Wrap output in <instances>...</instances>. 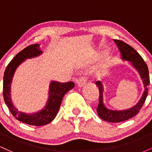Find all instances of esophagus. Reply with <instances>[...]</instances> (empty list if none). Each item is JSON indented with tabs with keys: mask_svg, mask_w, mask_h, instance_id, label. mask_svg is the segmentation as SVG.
Wrapping results in <instances>:
<instances>
[{
	"mask_svg": "<svg viewBox=\"0 0 152 152\" xmlns=\"http://www.w3.org/2000/svg\"><path fill=\"white\" fill-rule=\"evenodd\" d=\"M76 83H77L78 86L80 87V88L83 86L85 85V83H86V77L85 76H81V77L78 78V80H77Z\"/></svg>",
	"mask_w": 152,
	"mask_h": 152,
	"instance_id": "34e87169",
	"label": "esophagus"
}]
</instances>
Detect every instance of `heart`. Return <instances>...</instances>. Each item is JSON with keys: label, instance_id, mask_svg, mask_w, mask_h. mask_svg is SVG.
I'll use <instances>...</instances> for the list:
<instances>
[{"label": "heart", "instance_id": "obj_1", "mask_svg": "<svg viewBox=\"0 0 152 152\" xmlns=\"http://www.w3.org/2000/svg\"><path fill=\"white\" fill-rule=\"evenodd\" d=\"M111 63L110 62V61H106V62L105 63V64H104V69H109L110 66H111ZM103 72H104V71L101 70V71H98V73H97V74H98V76H101V75H102V74H103Z\"/></svg>", "mask_w": 152, "mask_h": 152}]
</instances>
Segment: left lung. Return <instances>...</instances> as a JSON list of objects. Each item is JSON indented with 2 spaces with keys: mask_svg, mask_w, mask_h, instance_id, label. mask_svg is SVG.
<instances>
[{
  "mask_svg": "<svg viewBox=\"0 0 152 152\" xmlns=\"http://www.w3.org/2000/svg\"><path fill=\"white\" fill-rule=\"evenodd\" d=\"M115 43L117 45L118 49L121 53L122 60L124 61H129L130 64L138 74L140 76L141 79L144 83V90L143 94L136 105L127 109L123 110H112L106 107L104 103V86L101 81H96V86L99 90V103L97 106V114L102 119L106 121L115 123V122H121L134 117L139 113V110L144 105L146 98L147 96L148 85L149 84V69L146 64L143 60L142 57L137 53V50L126 44V43L119 40H114Z\"/></svg>",
  "mask_w": 152,
  "mask_h": 152,
  "instance_id": "obj_1",
  "label": "left lung"
}]
</instances>
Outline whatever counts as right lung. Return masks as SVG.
<instances>
[{
    "label": "right lung",
    "instance_id": "right-lung-1",
    "mask_svg": "<svg viewBox=\"0 0 152 152\" xmlns=\"http://www.w3.org/2000/svg\"><path fill=\"white\" fill-rule=\"evenodd\" d=\"M43 53L40 44H34L26 47L19 52L7 66L3 76V98L7 106L18 121L33 126H43L51 122L56 116L63 98L69 91L74 88V82L59 83L51 81L49 84L48 98L46 105L42 109L34 113H26L18 111L13 105L11 99V83L18 67L26 59L36 58Z\"/></svg>",
    "mask_w": 152,
    "mask_h": 152
}]
</instances>
